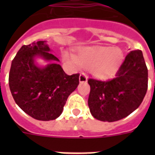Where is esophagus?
Listing matches in <instances>:
<instances>
[{
	"label": "esophagus",
	"mask_w": 155,
	"mask_h": 155,
	"mask_svg": "<svg viewBox=\"0 0 155 155\" xmlns=\"http://www.w3.org/2000/svg\"><path fill=\"white\" fill-rule=\"evenodd\" d=\"M79 80H80V83L87 82V76L85 75L84 73H81V74L80 75V77H79Z\"/></svg>",
	"instance_id": "1"
}]
</instances>
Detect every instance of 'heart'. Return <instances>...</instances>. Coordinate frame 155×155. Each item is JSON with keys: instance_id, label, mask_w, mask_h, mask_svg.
Wrapping results in <instances>:
<instances>
[{"instance_id": "heart-1", "label": "heart", "mask_w": 155, "mask_h": 155, "mask_svg": "<svg viewBox=\"0 0 155 155\" xmlns=\"http://www.w3.org/2000/svg\"><path fill=\"white\" fill-rule=\"evenodd\" d=\"M124 54L118 47H89L82 48L76 57L70 55L71 63L89 68L92 75L107 78L114 75L122 63Z\"/></svg>"}]
</instances>
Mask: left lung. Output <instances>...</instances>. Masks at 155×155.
Instances as JSON below:
<instances>
[{
	"label": "left lung",
	"mask_w": 155,
	"mask_h": 155,
	"mask_svg": "<svg viewBox=\"0 0 155 155\" xmlns=\"http://www.w3.org/2000/svg\"><path fill=\"white\" fill-rule=\"evenodd\" d=\"M88 107L92 115L113 122L126 117L142 104L148 87V70L142 51H132L113 79H88Z\"/></svg>",
	"instance_id": "left-lung-1"
}]
</instances>
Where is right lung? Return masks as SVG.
Here are the masks:
<instances>
[{
	"instance_id": "add662e5",
	"label": "right lung",
	"mask_w": 155,
	"mask_h": 155,
	"mask_svg": "<svg viewBox=\"0 0 155 155\" xmlns=\"http://www.w3.org/2000/svg\"><path fill=\"white\" fill-rule=\"evenodd\" d=\"M46 41L21 47L12 61L8 85L16 104L28 115L39 120H54L61 115L69 95L79 84L80 74L67 75L58 63L39 68L35 57L59 61Z\"/></svg>"
}]
</instances>
